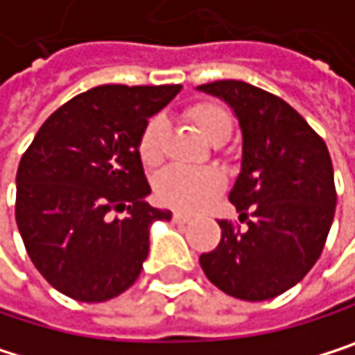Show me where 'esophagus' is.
<instances>
[{
	"label": "esophagus",
	"instance_id": "esophagus-1",
	"mask_svg": "<svg viewBox=\"0 0 355 355\" xmlns=\"http://www.w3.org/2000/svg\"><path fill=\"white\" fill-rule=\"evenodd\" d=\"M173 221H175V224H188L190 217H188L186 213H180V211H175V213H173Z\"/></svg>",
	"mask_w": 355,
	"mask_h": 355
}]
</instances>
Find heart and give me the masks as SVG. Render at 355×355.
I'll use <instances>...</instances> for the list:
<instances>
[{
    "label": "heart",
    "instance_id": "obj_1",
    "mask_svg": "<svg viewBox=\"0 0 355 355\" xmlns=\"http://www.w3.org/2000/svg\"><path fill=\"white\" fill-rule=\"evenodd\" d=\"M188 119L200 131V136L211 144H224L232 134V116L211 102H198L188 108ZM167 123L163 116H153L140 131L138 138V157L146 167H157L163 161V140H165ZM224 175L217 169H184L169 167L157 182V196L180 209V211H198L207 207L221 190H224Z\"/></svg>",
    "mask_w": 355,
    "mask_h": 355
}]
</instances>
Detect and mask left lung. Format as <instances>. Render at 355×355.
<instances>
[{
	"label": "left lung",
	"instance_id": "1",
	"mask_svg": "<svg viewBox=\"0 0 355 355\" xmlns=\"http://www.w3.org/2000/svg\"><path fill=\"white\" fill-rule=\"evenodd\" d=\"M196 89L224 100L239 119L241 173L228 198L247 219L245 230L219 221L221 241L200 255V268L236 299L278 297L303 280L324 249L337 205L329 148L274 94L234 79Z\"/></svg>",
	"mask_w": 355,
	"mask_h": 355
}]
</instances>
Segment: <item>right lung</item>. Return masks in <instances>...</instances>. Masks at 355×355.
<instances>
[{
  "label": "right lung",
  "instance_id": "right-lung-1",
  "mask_svg": "<svg viewBox=\"0 0 355 355\" xmlns=\"http://www.w3.org/2000/svg\"><path fill=\"white\" fill-rule=\"evenodd\" d=\"M182 85H100L48 116L20 159L16 224L39 274L62 295L108 301L134 284L150 226L171 211L146 202L138 157L146 121ZM114 210H127L114 218Z\"/></svg>",
  "mask_w": 355,
  "mask_h": 355
}]
</instances>
